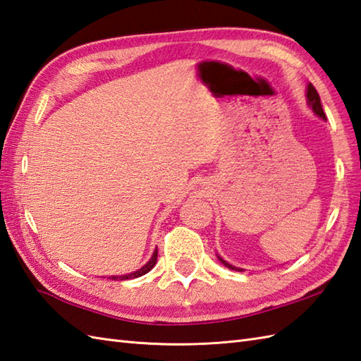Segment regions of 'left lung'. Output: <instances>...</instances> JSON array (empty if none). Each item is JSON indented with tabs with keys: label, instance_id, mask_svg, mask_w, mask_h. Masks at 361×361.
Here are the masks:
<instances>
[{
	"label": "left lung",
	"instance_id": "obj_1",
	"mask_svg": "<svg viewBox=\"0 0 361 361\" xmlns=\"http://www.w3.org/2000/svg\"><path fill=\"white\" fill-rule=\"evenodd\" d=\"M306 103H307V106H309V107L312 109V112H314L315 115L320 116L322 120H326V115H324V112H323V107H322L320 97H318V92L315 90V87L311 85V82H309L307 87H306ZM216 257H219L220 262H221L226 267H229V269H232V271H238V272H243V271H245V269H240V267H235V266L229 264L228 262H224V259H223L220 255H216Z\"/></svg>",
	"mask_w": 361,
	"mask_h": 361
}]
</instances>
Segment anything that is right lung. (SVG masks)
Wrapping results in <instances>:
<instances>
[{
    "label": "right lung",
    "instance_id": "1",
    "mask_svg": "<svg viewBox=\"0 0 361 361\" xmlns=\"http://www.w3.org/2000/svg\"><path fill=\"white\" fill-rule=\"evenodd\" d=\"M157 257H158V249L155 247L154 249V254H152V257H150V259L149 262L142 266V267H140V269H137L135 272H130V274H126V275H112V276H109V279H112V280H130V279H137V276H141V275H145V274H147L150 269H152V267L155 266V263H157Z\"/></svg>",
    "mask_w": 361,
    "mask_h": 361
}]
</instances>
